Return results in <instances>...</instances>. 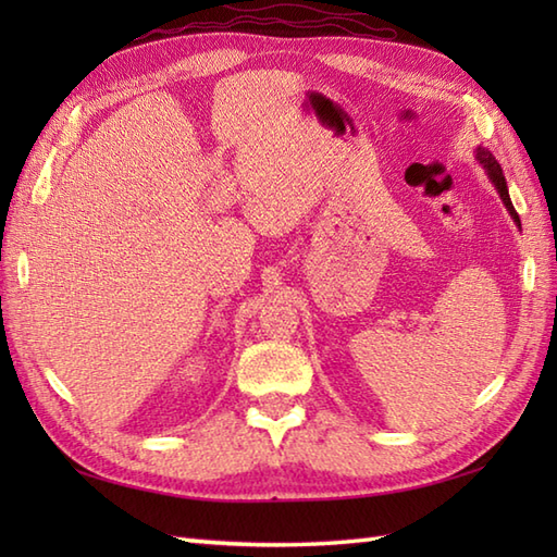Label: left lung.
Wrapping results in <instances>:
<instances>
[{
    "label": "left lung",
    "instance_id": "obj_1",
    "mask_svg": "<svg viewBox=\"0 0 557 557\" xmlns=\"http://www.w3.org/2000/svg\"><path fill=\"white\" fill-rule=\"evenodd\" d=\"M476 160H479V164L483 170H486V174H488V180H491V184L495 186V191L500 194V200L505 203V208H507V212H510V218H512V222L517 224L519 230H522V222H519V215H517V210H515V206H512V200H510V191H507V182H505V174H503V168L498 164V160L493 158V152L488 150V148H476Z\"/></svg>",
    "mask_w": 557,
    "mask_h": 557
}]
</instances>
